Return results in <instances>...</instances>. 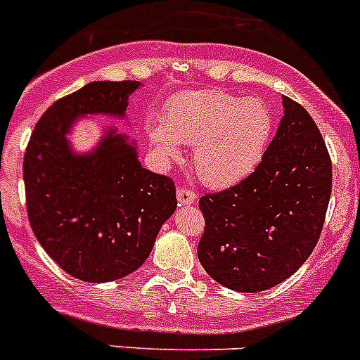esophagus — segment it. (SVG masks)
Returning a JSON list of instances; mask_svg holds the SVG:
<instances>
[{
  "instance_id": "esophagus-1",
  "label": "esophagus",
  "mask_w": 360,
  "mask_h": 360,
  "mask_svg": "<svg viewBox=\"0 0 360 360\" xmlns=\"http://www.w3.org/2000/svg\"><path fill=\"white\" fill-rule=\"evenodd\" d=\"M176 200L180 205H189V203H193L194 200H196V193L191 189H187V187H178Z\"/></svg>"
}]
</instances>
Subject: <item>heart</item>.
Here are the masks:
<instances>
[{
	"instance_id": "obj_1",
	"label": "heart",
	"mask_w": 360,
	"mask_h": 360,
	"mask_svg": "<svg viewBox=\"0 0 360 360\" xmlns=\"http://www.w3.org/2000/svg\"><path fill=\"white\" fill-rule=\"evenodd\" d=\"M271 130V108L260 98L203 91L174 98L162 121L148 124V139L164 162L180 157L178 143L191 144L200 180L226 187L255 169Z\"/></svg>"
}]
</instances>
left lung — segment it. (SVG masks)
Here are the masks:
<instances>
[{
    "instance_id": "left-lung-1",
    "label": "left lung",
    "mask_w": 360,
    "mask_h": 360,
    "mask_svg": "<svg viewBox=\"0 0 360 360\" xmlns=\"http://www.w3.org/2000/svg\"><path fill=\"white\" fill-rule=\"evenodd\" d=\"M283 117L259 166L239 184L200 198L198 259L216 282L259 292L298 271L321 236L332 160L305 108L283 96Z\"/></svg>"
}]
</instances>
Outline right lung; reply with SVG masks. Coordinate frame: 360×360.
Wrapping results in <instances>:
<instances>
[{
  "label": "right lung",
  "instance_id": "1",
  "mask_svg": "<svg viewBox=\"0 0 360 360\" xmlns=\"http://www.w3.org/2000/svg\"><path fill=\"white\" fill-rule=\"evenodd\" d=\"M139 82H92L60 98L35 124L22 162L30 226L49 257L84 282H112L141 268L176 209L174 182L141 166L110 130L89 155L65 134L78 115H124Z\"/></svg>",
  "mask_w": 360,
  "mask_h": 360
}]
</instances>
